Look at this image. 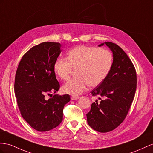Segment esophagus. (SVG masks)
I'll use <instances>...</instances> for the list:
<instances>
[{
  "label": "esophagus",
  "instance_id": "obj_1",
  "mask_svg": "<svg viewBox=\"0 0 153 153\" xmlns=\"http://www.w3.org/2000/svg\"><path fill=\"white\" fill-rule=\"evenodd\" d=\"M79 98V96H71V100H77Z\"/></svg>",
  "mask_w": 153,
  "mask_h": 153
}]
</instances>
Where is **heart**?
Segmentation results:
<instances>
[{
    "mask_svg": "<svg viewBox=\"0 0 153 153\" xmlns=\"http://www.w3.org/2000/svg\"><path fill=\"white\" fill-rule=\"evenodd\" d=\"M113 57L107 49L77 46L70 49L66 58H58L53 64L55 73L63 80L68 79L74 69H77V77L64 85V92L74 96L83 93L87 86L96 87L106 79L112 66Z\"/></svg>",
    "mask_w": 153,
    "mask_h": 153,
    "instance_id": "b5f03b06",
    "label": "heart"
}]
</instances>
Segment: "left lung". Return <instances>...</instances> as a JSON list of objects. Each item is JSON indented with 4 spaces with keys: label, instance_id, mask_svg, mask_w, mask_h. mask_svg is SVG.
Masks as SVG:
<instances>
[{
    "label": "left lung",
    "instance_id": "left-lung-1",
    "mask_svg": "<svg viewBox=\"0 0 153 153\" xmlns=\"http://www.w3.org/2000/svg\"><path fill=\"white\" fill-rule=\"evenodd\" d=\"M104 45L112 52V66L106 79L91 91L101 101L92 103L87 114L90 127L100 132H110L123 122L134 100L137 82L135 68L126 53L111 42L98 46Z\"/></svg>",
    "mask_w": 153,
    "mask_h": 153
}]
</instances>
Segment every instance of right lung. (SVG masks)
Returning a JSON list of instances; mask_svg holds the SVG:
<instances>
[{"instance_id":"right-lung-1","label":"right lung","mask_w":153,"mask_h":153,"mask_svg":"<svg viewBox=\"0 0 153 153\" xmlns=\"http://www.w3.org/2000/svg\"><path fill=\"white\" fill-rule=\"evenodd\" d=\"M61 48L59 42H53L32 47L22 57L15 74L14 90L21 116L40 132L52 130L61 123L63 108L70 100L68 94L45 98L47 94L59 89L53 64Z\"/></svg>"}]
</instances>
